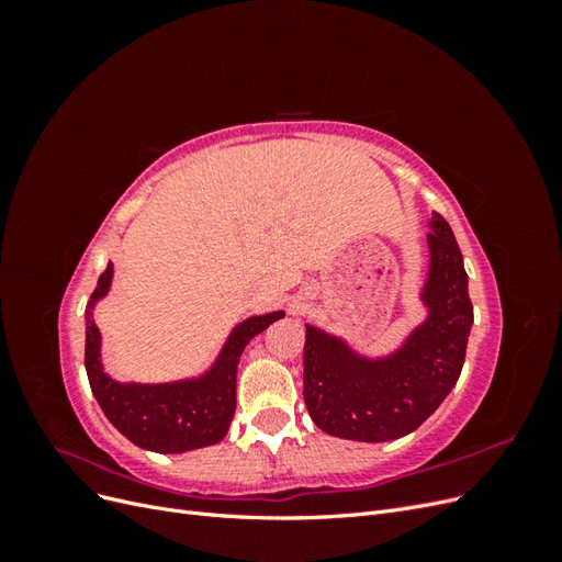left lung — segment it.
<instances>
[{"mask_svg": "<svg viewBox=\"0 0 562 562\" xmlns=\"http://www.w3.org/2000/svg\"><path fill=\"white\" fill-rule=\"evenodd\" d=\"M429 227V274L419 293L429 314L396 351L370 359L342 337L304 326V403L321 431L363 443L396 440L457 384L473 326L469 277L446 217L434 213Z\"/></svg>", "mask_w": 562, "mask_h": 562, "instance_id": "obj_1", "label": "left lung"}]
</instances>
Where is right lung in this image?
<instances>
[{
    "instance_id": "add662e5",
    "label": "right lung",
    "mask_w": 562,
    "mask_h": 562,
    "mask_svg": "<svg viewBox=\"0 0 562 562\" xmlns=\"http://www.w3.org/2000/svg\"><path fill=\"white\" fill-rule=\"evenodd\" d=\"M112 262L100 274L87 304V375L98 405L105 417L138 448L178 454L215 446L223 440L236 411V366L246 345L269 323L283 318V312L250 316L234 326L215 363L199 378L140 384L116 382L100 361V330L93 321L95 302L103 300L112 285Z\"/></svg>"
}]
</instances>
